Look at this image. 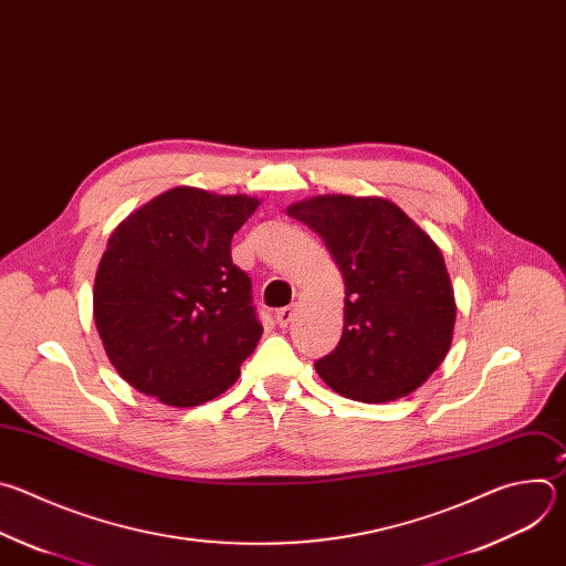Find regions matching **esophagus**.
Returning a JSON list of instances; mask_svg holds the SVG:
<instances>
[{"instance_id":"esophagus-1","label":"esophagus","mask_w":566,"mask_h":566,"mask_svg":"<svg viewBox=\"0 0 566 566\" xmlns=\"http://www.w3.org/2000/svg\"><path fill=\"white\" fill-rule=\"evenodd\" d=\"M292 316H294V305L281 307V310H276V314H274V318H276V325H279V327H287V325H290V321H292Z\"/></svg>"}]
</instances>
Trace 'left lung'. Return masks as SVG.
<instances>
[{
    "instance_id": "left-lung-1",
    "label": "left lung",
    "mask_w": 566,
    "mask_h": 566,
    "mask_svg": "<svg viewBox=\"0 0 566 566\" xmlns=\"http://www.w3.org/2000/svg\"><path fill=\"white\" fill-rule=\"evenodd\" d=\"M327 245L344 274V332L316 359L338 395L379 403L419 388L443 361L455 296L430 237L390 200L318 196L287 207Z\"/></svg>"
}]
</instances>
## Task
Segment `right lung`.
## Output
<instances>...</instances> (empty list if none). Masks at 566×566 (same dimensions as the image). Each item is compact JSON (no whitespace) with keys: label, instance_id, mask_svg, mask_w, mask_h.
Segmentation results:
<instances>
[{"label":"right lung","instance_id":"obj_1","mask_svg":"<svg viewBox=\"0 0 566 566\" xmlns=\"http://www.w3.org/2000/svg\"><path fill=\"white\" fill-rule=\"evenodd\" d=\"M259 207L250 196L176 187L118 224L93 285L106 357L136 390L200 406L228 390L263 325L232 237Z\"/></svg>","mask_w":566,"mask_h":566}]
</instances>
